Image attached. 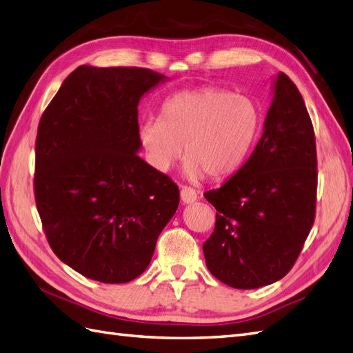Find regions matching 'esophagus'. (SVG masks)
<instances>
[{"instance_id": "1", "label": "esophagus", "mask_w": 353, "mask_h": 353, "mask_svg": "<svg viewBox=\"0 0 353 353\" xmlns=\"http://www.w3.org/2000/svg\"><path fill=\"white\" fill-rule=\"evenodd\" d=\"M199 199V192H196L192 187H183L181 188V201L183 203H193Z\"/></svg>"}]
</instances>
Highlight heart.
Listing matches in <instances>:
<instances>
[{
    "instance_id": "obj_1",
    "label": "heart",
    "mask_w": 353,
    "mask_h": 353,
    "mask_svg": "<svg viewBox=\"0 0 353 353\" xmlns=\"http://www.w3.org/2000/svg\"><path fill=\"white\" fill-rule=\"evenodd\" d=\"M261 123L259 105L250 96L202 87L166 99L160 119H145L137 137L150 163L160 172L174 166L185 150L184 175L199 181L205 174L225 178L241 168Z\"/></svg>"
}]
</instances>
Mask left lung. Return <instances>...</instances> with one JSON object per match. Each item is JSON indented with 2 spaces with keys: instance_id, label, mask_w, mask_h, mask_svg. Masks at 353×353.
I'll list each match as a JSON object with an SVG mask.
<instances>
[{
  "instance_id": "left-lung-1",
  "label": "left lung",
  "mask_w": 353,
  "mask_h": 353,
  "mask_svg": "<svg viewBox=\"0 0 353 353\" xmlns=\"http://www.w3.org/2000/svg\"><path fill=\"white\" fill-rule=\"evenodd\" d=\"M316 141L310 115L285 73L272 81V101L252 156L217 190V210L203 244L211 274L235 289L283 279L310 234L316 212Z\"/></svg>"
}]
</instances>
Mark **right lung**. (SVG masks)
Instances as JSON below:
<instances>
[{
	"label": "right lung",
	"instance_id": "add662e5",
	"mask_svg": "<svg viewBox=\"0 0 353 353\" xmlns=\"http://www.w3.org/2000/svg\"><path fill=\"white\" fill-rule=\"evenodd\" d=\"M166 81L150 68L81 65L43 112L37 210L50 248L83 277H139L178 210V185L137 156V105Z\"/></svg>",
	"mask_w": 353,
	"mask_h": 353
}]
</instances>
